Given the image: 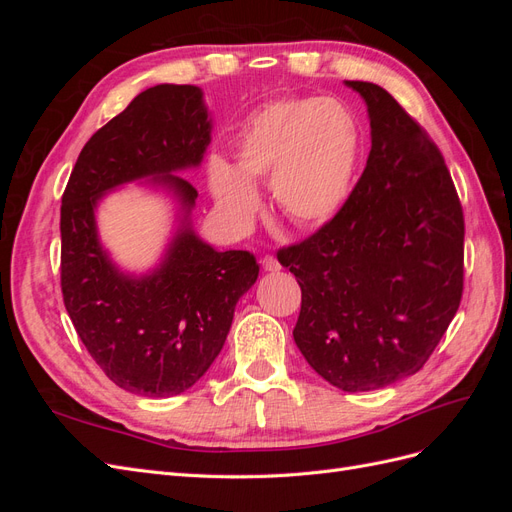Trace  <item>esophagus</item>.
Returning <instances> with one entry per match:
<instances>
[{
	"label": "esophagus",
	"instance_id": "esophagus-1",
	"mask_svg": "<svg viewBox=\"0 0 512 512\" xmlns=\"http://www.w3.org/2000/svg\"><path fill=\"white\" fill-rule=\"evenodd\" d=\"M260 265H262V269H265V271H269V273H275V271H280V269H282V265H280V260H277L275 256H271V254H267V256H262V260H260Z\"/></svg>",
	"mask_w": 512,
	"mask_h": 512
}]
</instances>
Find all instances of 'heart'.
<instances>
[{"label":"heart","instance_id":"heart-1","mask_svg":"<svg viewBox=\"0 0 512 512\" xmlns=\"http://www.w3.org/2000/svg\"><path fill=\"white\" fill-rule=\"evenodd\" d=\"M359 123L333 98H280L258 106L232 141L235 166L213 158L209 188L235 224L258 211L254 183L271 179L277 213L312 228L339 211L359 162Z\"/></svg>","mask_w":512,"mask_h":512}]
</instances>
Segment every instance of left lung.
<instances>
[{"label": "left lung", "instance_id": "obj_1", "mask_svg": "<svg viewBox=\"0 0 512 512\" xmlns=\"http://www.w3.org/2000/svg\"><path fill=\"white\" fill-rule=\"evenodd\" d=\"M365 98L371 151L344 207L277 260L301 286L292 335L305 361L348 393L421 369L463 294V209L438 145L389 91Z\"/></svg>", "mask_w": 512, "mask_h": 512}]
</instances>
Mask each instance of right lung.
I'll list each match as a JSON object with an SVG mask.
<instances>
[{
	"instance_id": "add662e5",
	"label": "right lung",
	"mask_w": 512,
	"mask_h": 512,
	"mask_svg": "<svg viewBox=\"0 0 512 512\" xmlns=\"http://www.w3.org/2000/svg\"><path fill=\"white\" fill-rule=\"evenodd\" d=\"M211 121L194 85H156L138 94L85 143L61 196V294L81 342L108 380L147 397H173L220 354L241 294L258 277L254 254L218 252L188 220L160 269L128 277L98 243L94 209L121 183L153 177L185 213L196 188L173 170L198 166Z\"/></svg>"
}]
</instances>
